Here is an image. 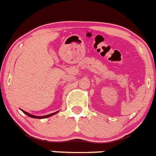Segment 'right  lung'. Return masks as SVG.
Listing matches in <instances>:
<instances>
[{
  "instance_id": "1",
  "label": "right lung",
  "mask_w": 156,
  "mask_h": 156,
  "mask_svg": "<svg viewBox=\"0 0 156 156\" xmlns=\"http://www.w3.org/2000/svg\"><path fill=\"white\" fill-rule=\"evenodd\" d=\"M22 112H23L24 113H26L27 116H30V117H33V118H37V119H42V118H47V117H49V116H53V115L56 114V113H57V112H56V113H51V114H49V115H46V116H33V115L30 114V113H27V112L24 111V110H22Z\"/></svg>"
}]
</instances>
